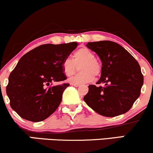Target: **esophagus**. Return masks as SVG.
<instances>
[{
  "mask_svg": "<svg viewBox=\"0 0 153 153\" xmlns=\"http://www.w3.org/2000/svg\"><path fill=\"white\" fill-rule=\"evenodd\" d=\"M71 85H73L74 87H79V86H80V84H78V83H71Z\"/></svg>",
  "mask_w": 153,
  "mask_h": 153,
  "instance_id": "obj_1",
  "label": "esophagus"
}]
</instances>
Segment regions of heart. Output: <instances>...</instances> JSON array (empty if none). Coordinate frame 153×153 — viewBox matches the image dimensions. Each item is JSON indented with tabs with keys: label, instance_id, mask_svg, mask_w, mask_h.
Listing matches in <instances>:
<instances>
[{
	"label": "heart",
	"instance_id": "1",
	"mask_svg": "<svg viewBox=\"0 0 153 153\" xmlns=\"http://www.w3.org/2000/svg\"><path fill=\"white\" fill-rule=\"evenodd\" d=\"M80 65V73L72 77L68 81L71 83H86L91 82L95 76L101 73V65L95 60V55L87 48L77 50L73 56V59L66 58L62 62V70L66 76H71L75 73Z\"/></svg>",
	"mask_w": 153,
	"mask_h": 153
}]
</instances>
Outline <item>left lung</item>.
<instances>
[{"mask_svg":"<svg viewBox=\"0 0 153 153\" xmlns=\"http://www.w3.org/2000/svg\"><path fill=\"white\" fill-rule=\"evenodd\" d=\"M86 46L102 61L101 76L97 84L88 86L83 97L90 108L105 117H115L128 112L140 95L143 75L137 60L124 48L115 42H91Z\"/></svg>","mask_w":153,"mask_h":153,"instance_id":"8db88e82","label":"left lung"}]
</instances>
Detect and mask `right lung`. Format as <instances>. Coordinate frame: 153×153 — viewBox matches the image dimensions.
<instances>
[{"instance_id":"1","label":"right lung","mask_w":153,"mask_h":153,"mask_svg":"<svg viewBox=\"0 0 153 153\" xmlns=\"http://www.w3.org/2000/svg\"><path fill=\"white\" fill-rule=\"evenodd\" d=\"M78 43L44 44L20 59L8 78L6 93L12 109L22 118L40 122L57 110L63 91L69 84L53 86L66 79L62 62Z\"/></svg>"}]
</instances>
